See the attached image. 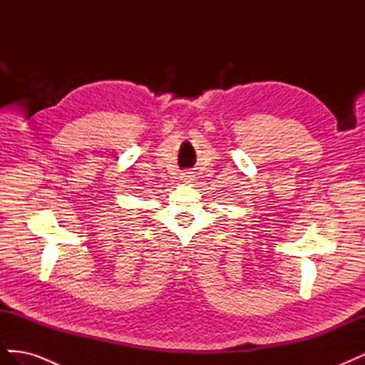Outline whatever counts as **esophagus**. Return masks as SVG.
<instances>
[{
	"instance_id": "esophagus-1",
	"label": "esophagus",
	"mask_w": 365,
	"mask_h": 365,
	"mask_svg": "<svg viewBox=\"0 0 365 365\" xmlns=\"http://www.w3.org/2000/svg\"><path fill=\"white\" fill-rule=\"evenodd\" d=\"M180 180L185 184H190V182H195L196 181V176H195V172H190V170H185L181 173Z\"/></svg>"
}]
</instances>
